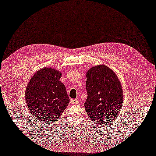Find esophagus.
Wrapping results in <instances>:
<instances>
[{"mask_svg": "<svg viewBox=\"0 0 156 156\" xmlns=\"http://www.w3.org/2000/svg\"><path fill=\"white\" fill-rule=\"evenodd\" d=\"M70 103H71L72 105H77V104H78L79 101H78V100H77V99H72L70 100Z\"/></svg>", "mask_w": 156, "mask_h": 156, "instance_id": "esophagus-1", "label": "esophagus"}]
</instances>
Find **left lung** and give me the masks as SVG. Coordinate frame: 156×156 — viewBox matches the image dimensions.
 <instances>
[{"instance_id":"left-lung-1","label":"left lung","mask_w":156,"mask_h":156,"mask_svg":"<svg viewBox=\"0 0 156 156\" xmlns=\"http://www.w3.org/2000/svg\"><path fill=\"white\" fill-rule=\"evenodd\" d=\"M87 79L88 97L84 106L87 114L97 125L110 123L119 114L122 105L119 79L110 68L99 65L89 69Z\"/></svg>"}]
</instances>
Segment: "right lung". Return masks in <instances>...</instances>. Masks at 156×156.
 I'll return each instance as SVG.
<instances>
[{
  "instance_id": "obj_1",
  "label": "right lung",
  "mask_w": 156,
  "mask_h": 156,
  "mask_svg": "<svg viewBox=\"0 0 156 156\" xmlns=\"http://www.w3.org/2000/svg\"><path fill=\"white\" fill-rule=\"evenodd\" d=\"M62 74L56 69L44 68L31 77L26 90V101L37 121L46 125L60 117L68 105L66 89L59 80Z\"/></svg>"
}]
</instances>
